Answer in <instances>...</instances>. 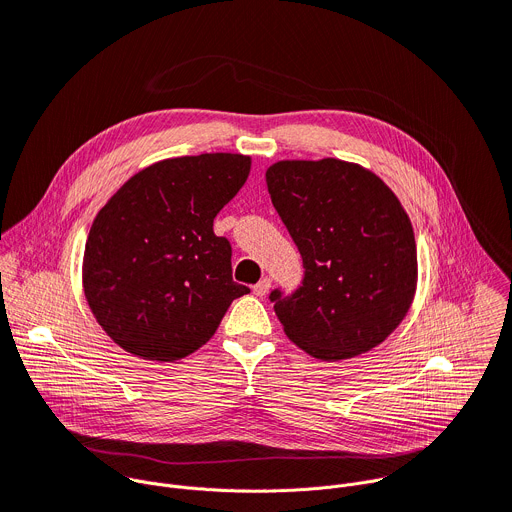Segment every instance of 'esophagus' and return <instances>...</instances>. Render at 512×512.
I'll return each instance as SVG.
<instances>
[{
    "mask_svg": "<svg viewBox=\"0 0 512 512\" xmlns=\"http://www.w3.org/2000/svg\"><path fill=\"white\" fill-rule=\"evenodd\" d=\"M269 289H271V279H269V277H263L259 283L253 285V294L259 296V298H263Z\"/></svg>",
    "mask_w": 512,
    "mask_h": 512,
    "instance_id": "obj_1",
    "label": "esophagus"
}]
</instances>
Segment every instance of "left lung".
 Instances as JSON below:
<instances>
[{"instance_id":"left-lung-1","label":"left lung","mask_w":512,"mask_h":512,"mask_svg":"<svg viewBox=\"0 0 512 512\" xmlns=\"http://www.w3.org/2000/svg\"><path fill=\"white\" fill-rule=\"evenodd\" d=\"M265 182L306 269L296 294H271L285 336L328 362L379 346L417 289L415 235L395 192L336 158L275 162Z\"/></svg>"}]
</instances>
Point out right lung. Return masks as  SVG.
Returning a JSON list of instances; mask_svg holds the SVG:
<instances>
[{"label":"right lung","mask_w":512,"mask_h":512,"mask_svg":"<svg viewBox=\"0 0 512 512\" xmlns=\"http://www.w3.org/2000/svg\"><path fill=\"white\" fill-rule=\"evenodd\" d=\"M251 172V156L160 160L133 174L99 210L83 255L87 304L125 352L174 362L206 344L233 300L231 243L214 216Z\"/></svg>","instance_id":"right-lung-1"}]
</instances>
